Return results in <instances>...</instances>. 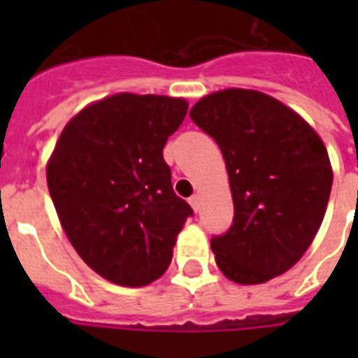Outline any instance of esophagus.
<instances>
[{
	"label": "esophagus",
	"instance_id": "34e87169",
	"mask_svg": "<svg viewBox=\"0 0 358 358\" xmlns=\"http://www.w3.org/2000/svg\"><path fill=\"white\" fill-rule=\"evenodd\" d=\"M189 204H191V208L195 210V212H199V208H201V196H199V193H195V195L191 196Z\"/></svg>",
	"mask_w": 358,
	"mask_h": 358
}]
</instances>
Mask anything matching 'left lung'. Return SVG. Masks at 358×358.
<instances>
[{
  "label": "left lung",
  "mask_w": 358,
  "mask_h": 358,
  "mask_svg": "<svg viewBox=\"0 0 358 358\" xmlns=\"http://www.w3.org/2000/svg\"><path fill=\"white\" fill-rule=\"evenodd\" d=\"M189 117L223 152L234 223L212 238L215 264L238 284H262L294 267L322 227L333 167L316 129L277 98L224 89Z\"/></svg>",
  "instance_id": "8db88e82"
}]
</instances>
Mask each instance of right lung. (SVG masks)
Instances as JSON below:
<instances>
[{"label":"right lung","instance_id":"obj_1","mask_svg":"<svg viewBox=\"0 0 358 358\" xmlns=\"http://www.w3.org/2000/svg\"><path fill=\"white\" fill-rule=\"evenodd\" d=\"M185 113L184 98L111 94L69 120L48 159L64 234L109 282L141 288L171 266L193 210L173 191L163 146Z\"/></svg>","mask_w":358,"mask_h":358}]
</instances>
